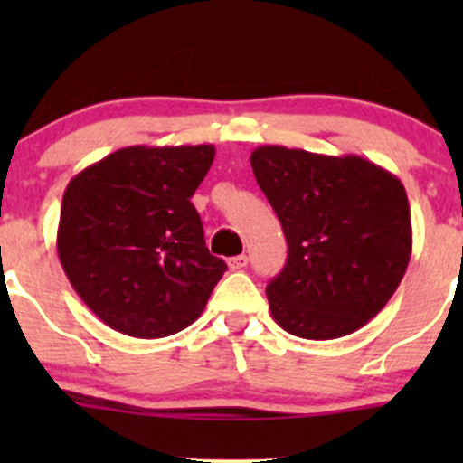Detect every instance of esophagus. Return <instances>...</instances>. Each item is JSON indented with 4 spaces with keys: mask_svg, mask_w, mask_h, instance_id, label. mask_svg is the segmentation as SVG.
Returning a JSON list of instances; mask_svg holds the SVG:
<instances>
[{
    "mask_svg": "<svg viewBox=\"0 0 463 463\" xmlns=\"http://www.w3.org/2000/svg\"><path fill=\"white\" fill-rule=\"evenodd\" d=\"M246 264H249V258H246V255H237V258L228 260V269H231V270L244 269Z\"/></svg>",
    "mask_w": 463,
    "mask_h": 463,
    "instance_id": "34e87169",
    "label": "esophagus"
}]
</instances>
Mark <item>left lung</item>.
Instances as JSON below:
<instances>
[{
  "label": "left lung",
  "mask_w": 463,
  "mask_h": 463,
  "mask_svg": "<svg viewBox=\"0 0 463 463\" xmlns=\"http://www.w3.org/2000/svg\"><path fill=\"white\" fill-rule=\"evenodd\" d=\"M250 165L288 246L266 287L273 320L307 340L361 329L394 296L412 255L403 184L356 154L282 145H261Z\"/></svg>",
  "instance_id": "8db88e82"
}]
</instances>
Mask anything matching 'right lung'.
<instances>
[{
  "instance_id": "obj_1",
  "label": "right lung",
  "mask_w": 463,
  "mask_h": 463,
  "mask_svg": "<svg viewBox=\"0 0 463 463\" xmlns=\"http://www.w3.org/2000/svg\"><path fill=\"white\" fill-rule=\"evenodd\" d=\"M213 158V145H134L69 181L58 258L73 291L107 326L152 340L203 314L226 261L205 249L190 197Z\"/></svg>"
}]
</instances>
